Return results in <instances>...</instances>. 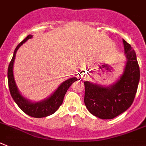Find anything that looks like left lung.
Instances as JSON below:
<instances>
[{
	"mask_svg": "<svg viewBox=\"0 0 146 146\" xmlns=\"http://www.w3.org/2000/svg\"><path fill=\"white\" fill-rule=\"evenodd\" d=\"M127 58L124 72L117 82L103 87L84 82L85 106L90 113L103 119L117 117L133 103L139 82V67L135 51L122 40Z\"/></svg>",
	"mask_w": 146,
	"mask_h": 146,
	"instance_id": "8db88e82",
	"label": "left lung"
}]
</instances>
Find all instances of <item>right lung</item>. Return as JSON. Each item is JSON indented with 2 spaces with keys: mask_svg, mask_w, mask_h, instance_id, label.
<instances>
[{
  "mask_svg": "<svg viewBox=\"0 0 146 146\" xmlns=\"http://www.w3.org/2000/svg\"><path fill=\"white\" fill-rule=\"evenodd\" d=\"M32 37H33V35H28L27 37L25 38L16 46V48L15 50L13 58L11 60L8 67V73H7L8 84L11 96L14 101L15 102V103L18 105V107L20 108L22 111L32 117L42 118V117H47V116L54 113L58 110L60 105L63 102L64 97L66 92L67 91L71 84L74 82L77 81V78L73 77V78L64 81V82L60 84L56 91L50 97L43 100V101L38 102H32L22 96L18 90L15 82L14 75H13V64H14L17 50L24 43H25L28 39L31 38Z\"/></svg>",
  "mask_w": 146,
  "mask_h": 146,
  "instance_id": "add662e5",
  "label": "right lung"
}]
</instances>
